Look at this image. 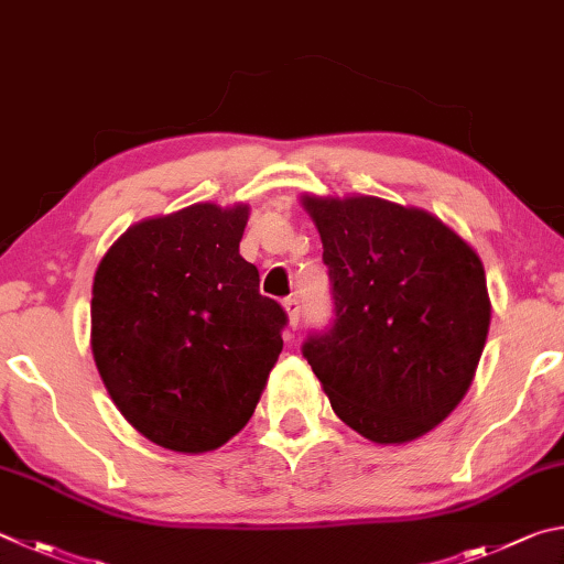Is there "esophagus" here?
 I'll list each match as a JSON object with an SVG mask.
<instances>
[{
	"mask_svg": "<svg viewBox=\"0 0 564 564\" xmlns=\"http://www.w3.org/2000/svg\"><path fill=\"white\" fill-rule=\"evenodd\" d=\"M282 307H284V312H288V317H290V327H292V329H297V324H300V314H302L300 300L288 297V300L282 302Z\"/></svg>",
	"mask_w": 564,
	"mask_h": 564,
	"instance_id": "1",
	"label": "esophagus"
}]
</instances>
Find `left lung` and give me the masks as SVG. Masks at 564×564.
<instances>
[{
	"instance_id": "8db88e82",
	"label": "left lung",
	"mask_w": 564,
	"mask_h": 564,
	"mask_svg": "<svg viewBox=\"0 0 564 564\" xmlns=\"http://www.w3.org/2000/svg\"><path fill=\"white\" fill-rule=\"evenodd\" d=\"M329 267L334 322L302 354L337 416L381 446L436 429L466 397L490 327L486 270L421 207L302 195Z\"/></svg>"
}]
</instances>
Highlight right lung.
Returning a JSON list of instances; mask_svg holds the SVG:
<instances>
[{
	"mask_svg": "<svg viewBox=\"0 0 564 564\" xmlns=\"http://www.w3.org/2000/svg\"><path fill=\"white\" fill-rule=\"evenodd\" d=\"M250 207L195 203L118 237L94 276L91 351L118 411L155 446L220 448L245 429L288 314L240 254Z\"/></svg>",
	"mask_w": 564,
	"mask_h": 564,
	"instance_id": "right-lung-1",
	"label": "right lung"
}]
</instances>
